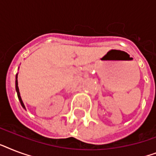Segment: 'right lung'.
I'll return each mask as SVG.
<instances>
[{
    "instance_id": "right-lung-1",
    "label": "right lung",
    "mask_w": 156,
    "mask_h": 156,
    "mask_svg": "<svg viewBox=\"0 0 156 156\" xmlns=\"http://www.w3.org/2000/svg\"><path fill=\"white\" fill-rule=\"evenodd\" d=\"M15 87H16V91H17V94H18V100H19V101H20L21 103V105L23 106V108H25V105H24V104H23V100H22V98H21L20 96V92H19V89H18V73L16 74V81H15Z\"/></svg>"
}]
</instances>
